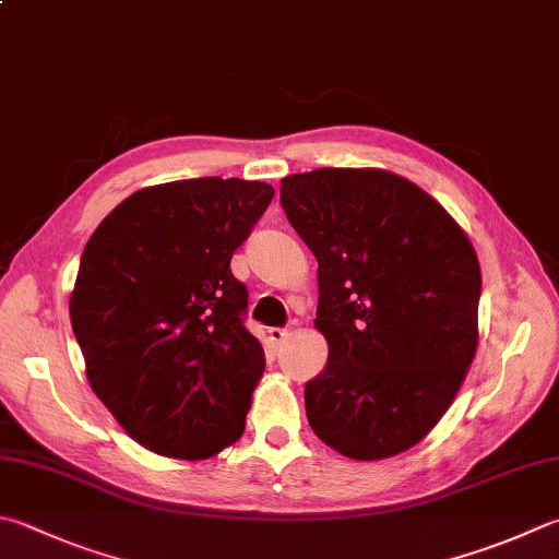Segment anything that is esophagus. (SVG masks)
<instances>
[{
  "instance_id": "obj_1",
  "label": "esophagus",
  "mask_w": 559,
  "mask_h": 559,
  "mask_svg": "<svg viewBox=\"0 0 559 559\" xmlns=\"http://www.w3.org/2000/svg\"><path fill=\"white\" fill-rule=\"evenodd\" d=\"M292 335V331L289 329H270L267 331V338L272 341V345H282L284 341H287Z\"/></svg>"
}]
</instances>
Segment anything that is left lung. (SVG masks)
Wrapping results in <instances>:
<instances>
[{"instance_id": "left-lung-1", "label": "left lung", "mask_w": 559, "mask_h": 559, "mask_svg": "<svg viewBox=\"0 0 559 559\" xmlns=\"http://www.w3.org/2000/svg\"><path fill=\"white\" fill-rule=\"evenodd\" d=\"M280 202L319 262L329 362L307 382L313 433L353 460L416 445L477 350L479 262L433 197L384 170L284 177Z\"/></svg>"}]
</instances>
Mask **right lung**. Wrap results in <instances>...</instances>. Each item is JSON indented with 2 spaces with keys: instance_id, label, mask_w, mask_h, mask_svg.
<instances>
[{
  "instance_id": "obj_1",
  "label": "right lung",
  "mask_w": 559,
  "mask_h": 559,
  "mask_svg": "<svg viewBox=\"0 0 559 559\" xmlns=\"http://www.w3.org/2000/svg\"><path fill=\"white\" fill-rule=\"evenodd\" d=\"M272 197L238 177L145 187L84 246L70 321L90 384L157 455L204 460L243 433L265 353L230 258Z\"/></svg>"
}]
</instances>
